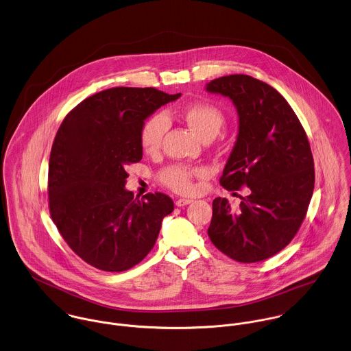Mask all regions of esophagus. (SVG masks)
<instances>
[{"label": "esophagus", "mask_w": 351, "mask_h": 351, "mask_svg": "<svg viewBox=\"0 0 351 351\" xmlns=\"http://www.w3.org/2000/svg\"><path fill=\"white\" fill-rule=\"evenodd\" d=\"M191 202H193L191 199H187V198H179V199L176 201V206H178V208H183V206L190 205Z\"/></svg>", "instance_id": "1"}]
</instances>
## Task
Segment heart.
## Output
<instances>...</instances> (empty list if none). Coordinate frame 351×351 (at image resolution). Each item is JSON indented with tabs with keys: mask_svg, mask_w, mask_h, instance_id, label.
<instances>
[{
	"mask_svg": "<svg viewBox=\"0 0 351 351\" xmlns=\"http://www.w3.org/2000/svg\"><path fill=\"white\" fill-rule=\"evenodd\" d=\"M182 118L202 140H213L225 123V115L219 107L208 101L189 104L182 110ZM168 129V119L164 114H156L147 118L141 126L140 145L147 154L158 152L162 138ZM202 168H195L184 164H173L162 169L158 175L162 184L171 190L189 194L194 189L193 179L202 175Z\"/></svg>",
	"mask_w": 351,
	"mask_h": 351,
	"instance_id": "obj_1",
	"label": "heart"
}]
</instances>
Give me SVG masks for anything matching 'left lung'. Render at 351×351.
Wrapping results in <instances>:
<instances>
[{"instance_id":"obj_1","label":"left lung","mask_w":351,"mask_h":351,"mask_svg":"<svg viewBox=\"0 0 351 351\" xmlns=\"http://www.w3.org/2000/svg\"><path fill=\"white\" fill-rule=\"evenodd\" d=\"M206 90L229 97L239 115V134L219 183L243 186L240 210L228 199L213 201L208 234L226 256L241 263L271 258L300 229L313 187V157L306 134L285 97L247 74L215 78Z\"/></svg>"}]
</instances>
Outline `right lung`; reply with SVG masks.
I'll return each instance as SVG.
<instances>
[{"label":"right lung","instance_id":"right-lung-1","mask_svg":"<svg viewBox=\"0 0 351 351\" xmlns=\"http://www.w3.org/2000/svg\"><path fill=\"white\" fill-rule=\"evenodd\" d=\"M180 95L117 86L86 97L61 123L49 162L50 214L88 265L111 273L138 265L173 210L161 193L134 199L125 168L142 158L143 122Z\"/></svg>","mask_w":351,"mask_h":351}]
</instances>
